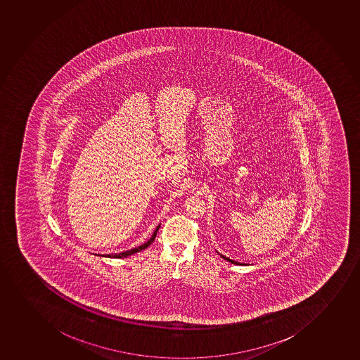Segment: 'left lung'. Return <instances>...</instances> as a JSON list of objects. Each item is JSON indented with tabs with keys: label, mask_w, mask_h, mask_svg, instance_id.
<instances>
[{
	"label": "left lung",
	"mask_w": 360,
	"mask_h": 360,
	"mask_svg": "<svg viewBox=\"0 0 360 360\" xmlns=\"http://www.w3.org/2000/svg\"><path fill=\"white\" fill-rule=\"evenodd\" d=\"M217 255H220L221 258H224V260H227L229 263L236 264V265H244V264L238 263L236 260L229 259V257H224V255H221L219 252L217 251Z\"/></svg>",
	"instance_id": "8db88e82"
}]
</instances>
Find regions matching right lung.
<instances>
[{"label":"right lung","instance_id":"obj_1","mask_svg":"<svg viewBox=\"0 0 360 360\" xmlns=\"http://www.w3.org/2000/svg\"><path fill=\"white\" fill-rule=\"evenodd\" d=\"M159 227H160V224L157 226V229H155V232H153V234H152L151 238H150V240H147L146 243L143 245H140V246H138V248H131V250H128V251L121 252V253H115V255H100V257H107V258H126V257H128V255H134V253H136V252L143 251V250H145V248H148L150 245L155 241V236H157V232L159 231Z\"/></svg>","mask_w":360,"mask_h":360}]
</instances>
